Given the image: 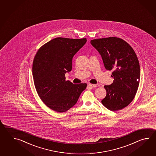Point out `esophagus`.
<instances>
[{"instance_id": "esophagus-1", "label": "esophagus", "mask_w": 156, "mask_h": 156, "mask_svg": "<svg viewBox=\"0 0 156 156\" xmlns=\"http://www.w3.org/2000/svg\"><path fill=\"white\" fill-rule=\"evenodd\" d=\"M88 86H91V87H98L99 86L98 84H91V83H89L88 84Z\"/></svg>"}]
</instances>
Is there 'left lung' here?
<instances>
[{"label": "left lung", "mask_w": 156, "mask_h": 156, "mask_svg": "<svg viewBox=\"0 0 156 156\" xmlns=\"http://www.w3.org/2000/svg\"><path fill=\"white\" fill-rule=\"evenodd\" d=\"M101 55L104 67L113 70V83L105 85L106 95L101 100L108 109H122L132 101L139 86L140 66L134 51L125 41L117 37L91 40Z\"/></svg>", "instance_id": "left-lung-1"}]
</instances>
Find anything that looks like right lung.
I'll return each instance as SVG.
<instances>
[{
	"label": "right lung",
	"mask_w": 156,
	"mask_h": 156,
	"mask_svg": "<svg viewBox=\"0 0 156 156\" xmlns=\"http://www.w3.org/2000/svg\"><path fill=\"white\" fill-rule=\"evenodd\" d=\"M86 38L58 37L37 51L33 63V80L37 92L46 105L58 113L70 109L86 89V83L73 84L65 75L72 70L74 55L86 43Z\"/></svg>",
	"instance_id": "add662e5"
}]
</instances>
